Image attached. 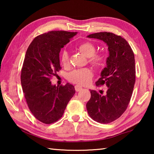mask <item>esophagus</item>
<instances>
[{
  "label": "esophagus",
  "mask_w": 154,
  "mask_h": 154,
  "mask_svg": "<svg viewBox=\"0 0 154 154\" xmlns=\"http://www.w3.org/2000/svg\"><path fill=\"white\" fill-rule=\"evenodd\" d=\"M75 90L77 91V92H79V91L82 90L83 88L82 86H80V85H75Z\"/></svg>",
  "instance_id": "obj_1"
}]
</instances>
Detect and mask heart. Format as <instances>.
Returning <instances> with one entry per match:
<instances>
[{
	"label": "heart",
	"mask_w": 154,
	"mask_h": 154,
	"mask_svg": "<svg viewBox=\"0 0 154 154\" xmlns=\"http://www.w3.org/2000/svg\"><path fill=\"white\" fill-rule=\"evenodd\" d=\"M79 51L83 55L89 58V62L96 67H101L106 62L105 56L103 54H95L96 47L90 42H85L78 46ZM61 62L64 66H67L69 63V54L64 51L62 54ZM93 72L90 68L76 69L68 75V80L73 83L79 85H86L92 77Z\"/></svg>",
	"instance_id": "heart-1"
}]
</instances>
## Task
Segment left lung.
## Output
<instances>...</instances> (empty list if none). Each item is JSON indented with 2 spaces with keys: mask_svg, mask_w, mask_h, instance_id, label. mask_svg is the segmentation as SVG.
Segmentation results:
<instances>
[{
  "mask_svg": "<svg viewBox=\"0 0 154 154\" xmlns=\"http://www.w3.org/2000/svg\"><path fill=\"white\" fill-rule=\"evenodd\" d=\"M106 43L109 56L106 66L96 82V86L105 85L107 90L100 94L90 90L91 98L86 104L88 113L94 120L108 124L118 119L126 110L135 83V60L132 48L121 36L107 32L88 36Z\"/></svg>",
  "mask_w": 154,
  "mask_h": 154,
  "instance_id": "obj_1",
  "label": "left lung"
}]
</instances>
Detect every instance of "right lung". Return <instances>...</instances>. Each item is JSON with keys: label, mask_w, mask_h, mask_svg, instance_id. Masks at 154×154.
Instances as JSON below:
<instances>
[{"label": "right lung", "mask_w": 154, "mask_h": 154, "mask_svg": "<svg viewBox=\"0 0 154 154\" xmlns=\"http://www.w3.org/2000/svg\"><path fill=\"white\" fill-rule=\"evenodd\" d=\"M77 32L50 31L34 38L26 53L21 83L31 113L42 123H54L62 118L75 87L66 83L56 86L50 80L60 70L61 49Z\"/></svg>", "instance_id": "obj_1"}]
</instances>
